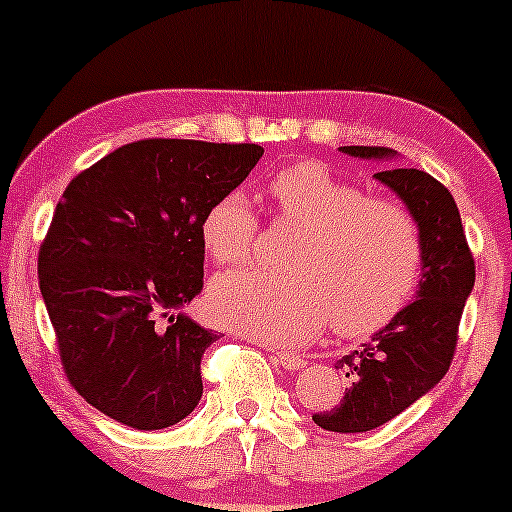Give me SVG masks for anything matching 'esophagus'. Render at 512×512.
<instances>
[{"instance_id": "esophagus-1", "label": "esophagus", "mask_w": 512, "mask_h": 512, "mask_svg": "<svg viewBox=\"0 0 512 512\" xmlns=\"http://www.w3.org/2000/svg\"><path fill=\"white\" fill-rule=\"evenodd\" d=\"M279 366H284L286 370H301L305 366V361L301 356L296 354H289V351H276V358H274Z\"/></svg>"}]
</instances>
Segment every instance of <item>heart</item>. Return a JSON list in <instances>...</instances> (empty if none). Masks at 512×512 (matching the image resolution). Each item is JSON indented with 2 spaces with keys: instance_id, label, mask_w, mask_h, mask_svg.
<instances>
[{
  "instance_id": "obj_1",
  "label": "heart",
  "mask_w": 512,
  "mask_h": 512,
  "mask_svg": "<svg viewBox=\"0 0 512 512\" xmlns=\"http://www.w3.org/2000/svg\"><path fill=\"white\" fill-rule=\"evenodd\" d=\"M274 216L301 233L289 272H233L214 279L209 305L231 330L267 344H298L332 322L342 337L383 330L419 289L424 236L407 204L368 197L322 163L303 161L267 185ZM262 221L243 192L211 204L202 243L219 264H248L260 250Z\"/></svg>"
}]
</instances>
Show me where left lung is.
I'll use <instances>...</instances> for the list:
<instances>
[{
    "label": "left lung",
    "mask_w": 512,
    "mask_h": 512,
    "mask_svg": "<svg viewBox=\"0 0 512 512\" xmlns=\"http://www.w3.org/2000/svg\"><path fill=\"white\" fill-rule=\"evenodd\" d=\"M358 158H395L387 146H342ZM375 178L395 190L419 219L424 236L416 301L334 368L349 378L334 409L313 414L325 431L363 433L387 424L433 390L455 356L464 301L474 286V257L448 187L416 168L380 170Z\"/></svg>",
    "instance_id": "obj_1"
}]
</instances>
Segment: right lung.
<instances>
[{"label":"right lung","instance_id":"1","mask_svg":"<svg viewBox=\"0 0 512 512\" xmlns=\"http://www.w3.org/2000/svg\"><path fill=\"white\" fill-rule=\"evenodd\" d=\"M257 144L139 139L81 170L38 252V279L69 385L139 431L202 397L219 334L178 313L202 293V221L248 178Z\"/></svg>","mask_w":512,"mask_h":512}]
</instances>
